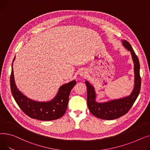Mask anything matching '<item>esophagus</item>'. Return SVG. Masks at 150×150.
<instances>
[{
	"label": "esophagus",
	"mask_w": 150,
	"mask_h": 150,
	"mask_svg": "<svg viewBox=\"0 0 150 150\" xmlns=\"http://www.w3.org/2000/svg\"><path fill=\"white\" fill-rule=\"evenodd\" d=\"M85 71H83V70H82V71L79 73V74H80V75L81 76H84L85 75Z\"/></svg>",
	"instance_id": "1"
}]
</instances>
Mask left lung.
Masks as SVG:
<instances>
[{"mask_svg": "<svg viewBox=\"0 0 150 150\" xmlns=\"http://www.w3.org/2000/svg\"><path fill=\"white\" fill-rule=\"evenodd\" d=\"M124 47L131 52L134 62V86L129 96L108 102L99 103L96 101V92L93 85L85 81L87 88V105L90 111L96 117L104 120H113L125 115L133 106L139 94L141 86V78L140 76V64L137 56L129 43L123 40Z\"/></svg>", "mask_w": 150, "mask_h": 150, "instance_id": "left-lung-1", "label": "left lung"}]
</instances>
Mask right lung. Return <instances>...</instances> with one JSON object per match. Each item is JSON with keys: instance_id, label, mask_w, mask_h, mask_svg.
I'll return each instance as SVG.
<instances>
[{"instance_id": "obj_1", "label": "right lung", "mask_w": 150, "mask_h": 150, "mask_svg": "<svg viewBox=\"0 0 150 150\" xmlns=\"http://www.w3.org/2000/svg\"><path fill=\"white\" fill-rule=\"evenodd\" d=\"M14 60L15 57L13 62ZM13 62L10 76L11 90L15 101L22 111L31 118L44 121L56 120L64 116L67 111L69 93L76 81H72L62 85L54 98L50 101H35L24 96L17 88L13 73Z\"/></svg>"}]
</instances>
